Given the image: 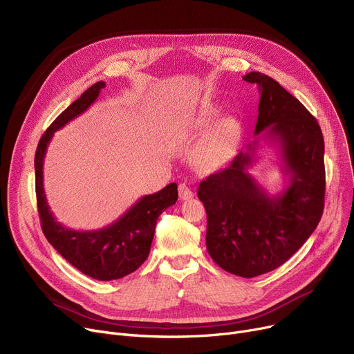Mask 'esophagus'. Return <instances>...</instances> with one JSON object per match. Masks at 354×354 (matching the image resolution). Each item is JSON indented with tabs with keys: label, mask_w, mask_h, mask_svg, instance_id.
I'll list each match as a JSON object with an SVG mask.
<instances>
[{
	"label": "esophagus",
	"mask_w": 354,
	"mask_h": 354,
	"mask_svg": "<svg viewBox=\"0 0 354 354\" xmlns=\"http://www.w3.org/2000/svg\"><path fill=\"white\" fill-rule=\"evenodd\" d=\"M178 192H179V198H180L182 201H187V199H191V198L194 196L192 191L189 189V186L185 185V183H180V185H179Z\"/></svg>",
	"instance_id": "1"
}]
</instances>
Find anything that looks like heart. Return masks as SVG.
Wrapping results in <instances>:
<instances>
[{"instance_id":"obj_1","label":"heart","mask_w":354,"mask_h":354,"mask_svg":"<svg viewBox=\"0 0 354 354\" xmlns=\"http://www.w3.org/2000/svg\"><path fill=\"white\" fill-rule=\"evenodd\" d=\"M218 108L212 104L203 105L189 122V135L198 136L203 133L214 122ZM238 133V122L232 116H223L209 129L206 136L195 151V163L202 171L212 172L219 169L227 160L234 138Z\"/></svg>"}]
</instances>
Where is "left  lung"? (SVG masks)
Masks as SVG:
<instances>
[{
  "mask_svg": "<svg viewBox=\"0 0 354 354\" xmlns=\"http://www.w3.org/2000/svg\"><path fill=\"white\" fill-rule=\"evenodd\" d=\"M246 82L261 92L256 139L225 169L199 183L207 216L206 249L223 270L254 277L292 257L317 227L324 207V140L315 116L262 73ZM263 138L278 148L290 185L270 197L247 172Z\"/></svg>",
  "mask_w": 354,
  "mask_h": 354,
  "instance_id": "1",
  "label": "left lung"
}]
</instances>
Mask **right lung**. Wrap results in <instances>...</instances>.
Returning a JSON list of instances; mask_svg holds the SVG:
<instances>
[{"mask_svg": "<svg viewBox=\"0 0 354 354\" xmlns=\"http://www.w3.org/2000/svg\"><path fill=\"white\" fill-rule=\"evenodd\" d=\"M105 82L89 86L44 132L35 152V192L41 227L55 250L84 274L97 280H115L135 272L151 250L156 221L178 201V185L169 183L156 194L140 198L128 212L106 227L73 230L54 218L44 192V158L54 132L85 112L100 97Z\"/></svg>", "mask_w": 354, "mask_h": 354, "instance_id": "right-lung-1", "label": "right lung"}]
</instances>
